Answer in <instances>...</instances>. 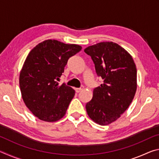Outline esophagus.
Returning <instances> with one entry per match:
<instances>
[{
  "label": "esophagus",
  "mask_w": 159,
  "mask_h": 159,
  "mask_svg": "<svg viewBox=\"0 0 159 159\" xmlns=\"http://www.w3.org/2000/svg\"><path fill=\"white\" fill-rule=\"evenodd\" d=\"M83 88H83V86H80V88H76V93H79V92H80V91L83 90Z\"/></svg>",
  "instance_id": "obj_1"
}]
</instances>
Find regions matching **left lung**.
Returning a JSON list of instances; mask_svg holds the SVG:
<instances>
[{"label":"left lung","instance_id":"left-lung-1","mask_svg":"<svg viewBox=\"0 0 159 159\" xmlns=\"http://www.w3.org/2000/svg\"><path fill=\"white\" fill-rule=\"evenodd\" d=\"M95 64L96 74L103 83L93 90L92 99L85 105L93 121L109 125L123 114L137 90V69L132 56L113 42H102L86 48Z\"/></svg>","mask_w":159,"mask_h":159}]
</instances>
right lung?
Wrapping results in <instances>:
<instances>
[{"mask_svg":"<svg viewBox=\"0 0 159 159\" xmlns=\"http://www.w3.org/2000/svg\"><path fill=\"white\" fill-rule=\"evenodd\" d=\"M81 49L79 45L50 39L29 53L20 74V85L23 100L35 116L55 122L66 114L75 91L59 81L69 59Z\"/></svg>","mask_w":159,"mask_h":159,"instance_id":"obj_1","label":"right lung"}]
</instances>
